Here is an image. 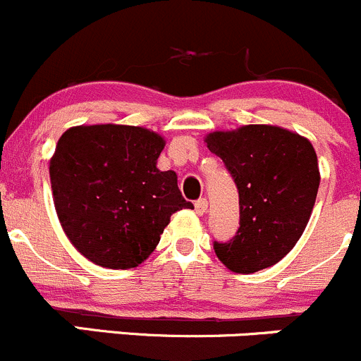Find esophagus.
Here are the masks:
<instances>
[{
	"mask_svg": "<svg viewBox=\"0 0 361 361\" xmlns=\"http://www.w3.org/2000/svg\"><path fill=\"white\" fill-rule=\"evenodd\" d=\"M194 208L197 215H204L206 209H208V201H206V199H199V201H195Z\"/></svg>",
	"mask_w": 361,
	"mask_h": 361,
	"instance_id": "34e87169",
	"label": "esophagus"
}]
</instances>
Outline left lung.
<instances>
[{"label":"left lung","mask_w":361,"mask_h":361,"mask_svg":"<svg viewBox=\"0 0 361 361\" xmlns=\"http://www.w3.org/2000/svg\"><path fill=\"white\" fill-rule=\"evenodd\" d=\"M240 194V227L215 254L234 274H255L291 252L305 231L319 188L309 139L274 125H245L206 135Z\"/></svg>","instance_id":"left-lung-1"}]
</instances>
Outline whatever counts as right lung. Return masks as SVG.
I'll return each mask as SVG.
<instances>
[{"label":"right lung","mask_w":361,"mask_h":361,"mask_svg":"<svg viewBox=\"0 0 361 361\" xmlns=\"http://www.w3.org/2000/svg\"><path fill=\"white\" fill-rule=\"evenodd\" d=\"M164 137L130 125H80L59 137L49 164L54 208L66 238L104 268L149 257L178 209L194 208L174 171H160Z\"/></svg>","instance_id":"add662e5"}]
</instances>
